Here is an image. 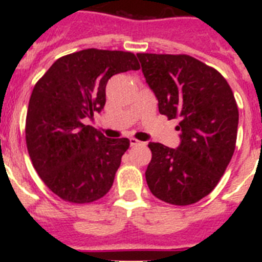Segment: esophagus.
Returning <instances> with one entry per match:
<instances>
[{
  "instance_id": "esophagus-1",
  "label": "esophagus",
  "mask_w": 262,
  "mask_h": 262,
  "mask_svg": "<svg viewBox=\"0 0 262 262\" xmlns=\"http://www.w3.org/2000/svg\"><path fill=\"white\" fill-rule=\"evenodd\" d=\"M129 144H131V147H135V145H142L144 144V143L140 142V140H138V139L135 138H131L129 139Z\"/></svg>"
}]
</instances>
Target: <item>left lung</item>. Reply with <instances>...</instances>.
Returning <instances> with one entry per match:
<instances>
[{
    "instance_id": "1",
    "label": "left lung",
    "mask_w": 262,
    "mask_h": 262,
    "mask_svg": "<svg viewBox=\"0 0 262 262\" xmlns=\"http://www.w3.org/2000/svg\"><path fill=\"white\" fill-rule=\"evenodd\" d=\"M160 114L178 119L177 149L149 143L145 180L156 198L187 206L209 195L235 152L239 110L232 89L212 67L189 55L136 53Z\"/></svg>"
}]
</instances>
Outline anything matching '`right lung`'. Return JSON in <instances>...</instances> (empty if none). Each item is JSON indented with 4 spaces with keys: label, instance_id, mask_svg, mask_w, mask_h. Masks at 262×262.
Here are the masks:
<instances>
[{
    "label": "right lung",
    "instance_id": "1",
    "mask_svg": "<svg viewBox=\"0 0 262 262\" xmlns=\"http://www.w3.org/2000/svg\"><path fill=\"white\" fill-rule=\"evenodd\" d=\"M138 69L133 52L88 48L57 59L34 86L27 151L41 181L62 201L92 203L113 186L129 140L105 138L84 119L103 108L111 76Z\"/></svg>",
    "mask_w": 262,
    "mask_h": 262
}]
</instances>
